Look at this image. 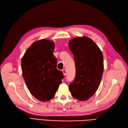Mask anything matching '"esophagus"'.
<instances>
[{"mask_svg": "<svg viewBox=\"0 0 128 128\" xmlns=\"http://www.w3.org/2000/svg\"><path fill=\"white\" fill-rule=\"evenodd\" d=\"M62 72H63V74H64V76H65V75H66V70H65V69H63V70H62Z\"/></svg>", "mask_w": 128, "mask_h": 128, "instance_id": "1", "label": "esophagus"}]
</instances>
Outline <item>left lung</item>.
<instances>
[{
  "label": "left lung",
  "mask_w": 128,
  "mask_h": 128,
  "mask_svg": "<svg viewBox=\"0 0 128 128\" xmlns=\"http://www.w3.org/2000/svg\"><path fill=\"white\" fill-rule=\"evenodd\" d=\"M68 46L76 65V76L68 88L76 100H86L95 94L102 77V52L95 42L86 36L71 39Z\"/></svg>",
  "instance_id": "obj_1"
}]
</instances>
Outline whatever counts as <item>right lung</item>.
<instances>
[{"label":"right lung","instance_id":"obj_1","mask_svg":"<svg viewBox=\"0 0 128 128\" xmlns=\"http://www.w3.org/2000/svg\"><path fill=\"white\" fill-rule=\"evenodd\" d=\"M54 43L46 39L35 42L22 59V70L25 82L31 94L39 100L53 98L64 78L57 68V60L53 52Z\"/></svg>","mask_w":128,"mask_h":128}]
</instances>
